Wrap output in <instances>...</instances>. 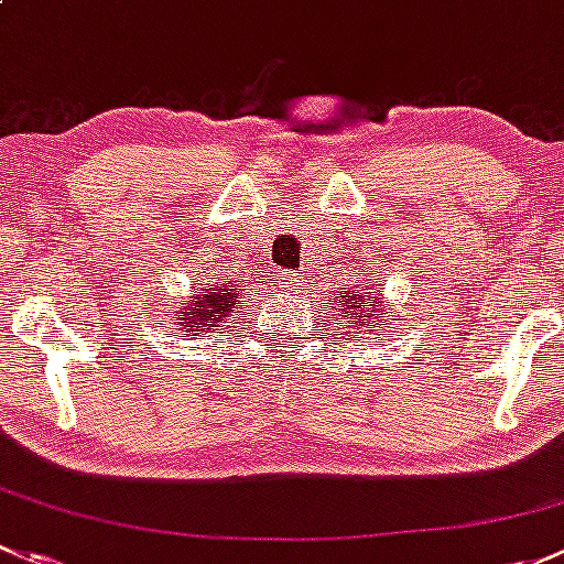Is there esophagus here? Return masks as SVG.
Segmentation results:
<instances>
[{
  "mask_svg": "<svg viewBox=\"0 0 564 564\" xmlns=\"http://www.w3.org/2000/svg\"><path fill=\"white\" fill-rule=\"evenodd\" d=\"M301 282H304V276L293 274V271H282V274H280V284H282V288H299Z\"/></svg>",
  "mask_w": 564,
  "mask_h": 564,
  "instance_id": "1",
  "label": "esophagus"
}]
</instances>
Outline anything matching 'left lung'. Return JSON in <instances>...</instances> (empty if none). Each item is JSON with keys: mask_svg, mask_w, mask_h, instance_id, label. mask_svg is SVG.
<instances>
[{"mask_svg": "<svg viewBox=\"0 0 564 564\" xmlns=\"http://www.w3.org/2000/svg\"><path fill=\"white\" fill-rule=\"evenodd\" d=\"M346 299V304H340V299ZM336 304L341 306V317H350V323L361 325V328H369V330H377L380 334V323L377 321V312L382 310H375V306H380V301L375 299V295H364V293H352V290H341V293H336ZM386 315V312H382Z\"/></svg>", "mask_w": 564, "mask_h": 564, "instance_id": "8db88e82", "label": "left lung"}]
</instances>
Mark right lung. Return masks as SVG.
<instances>
[{"label": "right lung", "mask_w": 564, "mask_h": 564, "mask_svg": "<svg viewBox=\"0 0 564 564\" xmlns=\"http://www.w3.org/2000/svg\"><path fill=\"white\" fill-rule=\"evenodd\" d=\"M236 299H239V293H234L230 284H223V288H214V284L212 288H203L197 301H189L184 310H178V321H184V328L187 330H217L219 334L223 321L234 312Z\"/></svg>", "instance_id": "1"}]
</instances>
